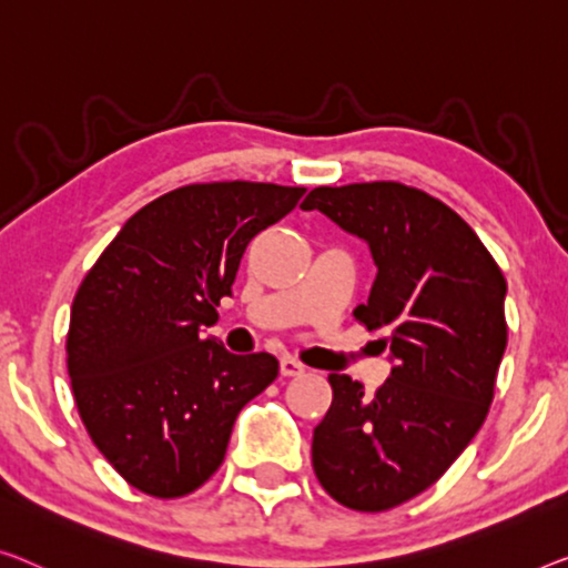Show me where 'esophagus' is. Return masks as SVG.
I'll return each mask as SVG.
<instances>
[{
	"mask_svg": "<svg viewBox=\"0 0 568 568\" xmlns=\"http://www.w3.org/2000/svg\"><path fill=\"white\" fill-rule=\"evenodd\" d=\"M306 367H303V362H298L295 357H281V375L283 377H295V375H303Z\"/></svg>",
	"mask_w": 568,
	"mask_h": 568,
	"instance_id": "1",
	"label": "esophagus"
}]
</instances>
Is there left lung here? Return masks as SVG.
Masks as SVG:
<instances>
[{
	"mask_svg": "<svg viewBox=\"0 0 568 568\" xmlns=\"http://www.w3.org/2000/svg\"><path fill=\"white\" fill-rule=\"evenodd\" d=\"M369 244L377 277L354 318L383 334L395 367L375 395L328 375L313 471L336 503L383 513L428 489L487 418L507 324V283L471 226L395 181L318 185L303 201Z\"/></svg>",
	"mask_w": 568,
	"mask_h": 568,
	"instance_id": "left-lung-1",
	"label": "left lung"
}]
</instances>
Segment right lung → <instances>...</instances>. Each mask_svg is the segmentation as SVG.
Listing matches in <instances>:
<instances>
[{"instance_id":"1","label":"right lung","mask_w":568,"mask_h":568,"mask_svg":"<svg viewBox=\"0 0 568 568\" xmlns=\"http://www.w3.org/2000/svg\"><path fill=\"white\" fill-rule=\"evenodd\" d=\"M298 185L193 183L150 201L101 252L65 336L75 408L104 459L173 500L222 467L234 420L277 377L267 352L232 354L216 306L252 236L291 214Z\"/></svg>"}]
</instances>
